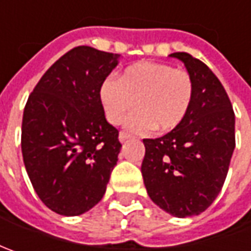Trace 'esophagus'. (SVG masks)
Listing matches in <instances>:
<instances>
[{"mask_svg":"<svg viewBox=\"0 0 251 251\" xmlns=\"http://www.w3.org/2000/svg\"><path fill=\"white\" fill-rule=\"evenodd\" d=\"M130 138V134H127V132H124V131H121L120 135H119V140L121 141V142H124V141H127Z\"/></svg>","mask_w":251,"mask_h":251,"instance_id":"1","label":"esophagus"}]
</instances>
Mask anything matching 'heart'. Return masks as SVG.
Returning a JSON list of instances; mask_svg holds the SVG:
<instances>
[{"mask_svg":"<svg viewBox=\"0 0 251 251\" xmlns=\"http://www.w3.org/2000/svg\"><path fill=\"white\" fill-rule=\"evenodd\" d=\"M100 101L106 119L119 126L134 107L127 121L135 132L152 128L158 132L177 128L191 110L196 86L191 75L173 65L142 61L130 65L120 79L107 76L100 85Z\"/></svg>","mask_w":251,"mask_h":251,"instance_id":"heart-1","label":"heart"}]
</instances>
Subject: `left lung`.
I'll list each match as a JSON object with an SVG mask.
<instances>
[{
  "instance_id": "obj_1",
  "label": "left lung",
  "mask_w": 251,
  "mask_h": 251,
  "mask_svg": "<svg viewBox=\"0 0 251 251\" xmlns=\"http://www.w3.org/2000/svg\"><path fill=\"white\" fill-rule=\"evenodd\" d=\"M191 75L196 96L181 126L160 138H145L142 177L151 200L178 218L205 211L225 183L236 145L235 111L225 88L202 61L172 54Z\"/></svg>"
}]
</instances>
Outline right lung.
<instances>
[{
	"mask_svg": "<svg viewBox=\"0 0 251 251\" xmlns=\"http://www.w3.org/2000/svg\"><path fill=\"white\" fill-rule=\"evenodd\" d=\"M120 54L78 46L44 73L26 101L21 147L36 194L75 217L100 201L121 150L106 121L100 85Z\"/></svg>",
	"mask_w": 251,
	"mask_h": 251,
	"instance_id": "right-lung-1",
	"label": "right lung"
}]
</instances>
